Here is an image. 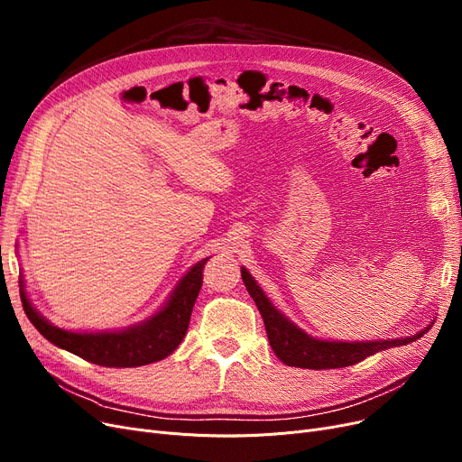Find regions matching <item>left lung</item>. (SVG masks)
Returning a JSON list of instances; mask_svg holds the SVG:
<instances>
[{"label": "left lung", "instance_id": "left-lung-1", "mask_svg": "<svg viewBox=\"0 0 462 462\" xmlns=\"http://www.w3.org/2000/svg\"><path fill=\"white\" fill-rule=\"evenodd\" d=\"M241 277L247 286V292L254 300L268 333L270 345L275 356L286 363L290 367L300 369H341L354 365L365 357L401 345H408L410 341H416V337L395 338V341H371V343H329V341H317L294 324H290L282 314L270 303V300L263 296L260 286L249 275L245 268H241Z\"/></svg>", "mask_w": 462, "mask_h": 462}]
</instances>
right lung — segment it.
Masks as SVG:
<instances>
[{
    "mask_svg": "<svg viewBox=\"0 0 462 462\" xmlns=\"http://www.w3.org/2000/svg\"><path fill=\"white\" fill-rule=\"evenodd\" d=\"M206 262L208 258L192 265L166 307L152 320L117 333H72L60 329L48 324L32 307L23 288L20 290V300L30 322L52 345L103 367H140L164 359L183 341L194 301L202 288Z\"/></svg>",
    "mask_w": 462,
    "mask_h": 462,
    "instance_id": "1",
    "label": "right lung"
}]
</instances>
